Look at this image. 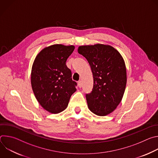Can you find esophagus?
<instances>
[{"instance_id":"34e87169","label":"esophagus","mask_w":158,"mask_h":158,"mask_svg":"<svg viewBox=\"0 0 158 158\" xmlns=\"http://www.w3.org/2000/svg\"><path fill=\"white\" fill-rule=\"evenodd\" d=\"M78 85L79 87H82V81H79L78 82Z\"/></svg>"}]
</instances>
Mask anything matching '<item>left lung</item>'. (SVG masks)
<instances>
[{
	"instance_id": "left-lung-1",
	"label": "left lung",
	"mask_w": 158,
	"mask_h": 158,
	"mask_svg": "<svg viewBox=\"0 0 158 158\" xmlns=\"http://www.w3.org/2000/svg\"><path fill=\"white\" fill-rule=\"evenodd\" d=\"M78 52L87 60L93 74V91L86 94L89 110L104 116L114 111L123 97L126 68L120 53L109 45L82 46Z\"/></svg>"
}]
</instances>
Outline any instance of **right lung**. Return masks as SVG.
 Returning <instances> with one entry per match:
<instances>
[{
	"mask_svg": "<svg viewBox=\"0 0 158 158\" xmlns=\"http://www.w3.org/2000/svg\"><path fill=\"white\" fill-rule=\"evenodd\" d=\"M75 49L74 46L54 44L43 49L36 56L32 67L31 85L40 106L52 114L64 110L72 94L76 92V82L66 60Z\"/></svg>",
	"mask_w": 158,
	"mask_h": 158,
	"instance_id": "obj_1",
	"label": "right lung"
}]
</instances>
